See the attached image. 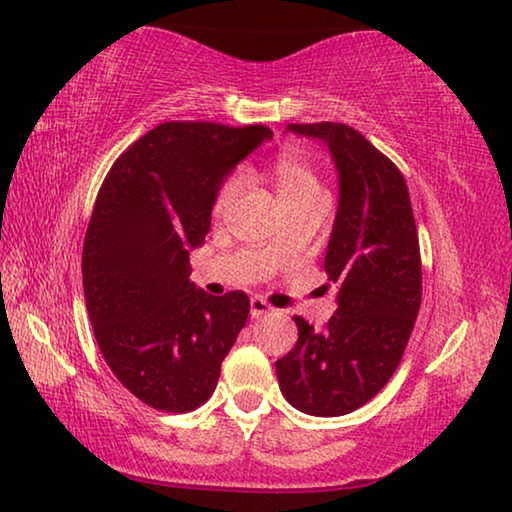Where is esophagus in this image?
Here are the masks:
<instances>
[{
  "label": "esophagus",
  "mask_w": 512,
  "mask_h": 512,
  "mask_svg": "<svg viewBox=\"0 0 512 512\" xmlns=\"http://www.w3.org/2000/svg\"><path fill=\"white\" fill-rule=\"evenodd\" d=\"M249 312H251V319H261L265 314L272 312V307L265 303L263 298H251L249 300Z\"/></svg>",
  "instance_id": "obj_1"
}]
</instances>
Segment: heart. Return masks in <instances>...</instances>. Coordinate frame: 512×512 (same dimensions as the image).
<instances>
[{"label":"heart","mask_w":512,"mask_h":512,"mask_svg":"<svg viewBox=\"0 0 512 512\" xmlns=\"http://www.w3.org/2000/svg\"><path fill=\"white\" fill-rule=\"evenodd\" d=\"M270 179L272 184H275L277 195L282 202L298 198V195L319 191V181L314 177L312 167L307 165L303 158L296 156V153H282V156L270 165ZM235 193H237V179L226 181L214 200V214L226 212L228 205L235 198Z\"/></svg>","instance_id":"b5f03b06"}]
</instances>
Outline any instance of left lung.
Listing matches in <instances>:
<instances>
[{
	"label": "left lung",
	"mask_w": 512,
	"mask_h": 512,
	"mask_svg": "<svg viewBox=\"0 0 512 512\" xmlns=\"http://www.w3.org/2000/svg\"><path fill=\"white\" fill-rule=\"evenodd\" d=\"M319 139L338 172V212L324 268L338 310L324 331L296 317L298 342L277 359L279 389L314 417L368 403L401 363L422 303V261L403 174L345 123L289 125Z\"/></svg>",
	"instance_id": "left-lung-1"
}]
</instances>
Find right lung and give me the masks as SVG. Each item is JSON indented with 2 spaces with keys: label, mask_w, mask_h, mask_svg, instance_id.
I'll list each match as a JSON object with an SVG mask.
<instances>
[{
  "label": "right lung",
  "mask_w": 512,
  "mask_h": 512,
  "mask_svg": "<svg viewBox=\"0 0 512 512\" xmlns=\"http://www.w3.org/2000/svg\"><path fill=\"white\" fill-rule=\"evenodd\" d=\"M268 139L265 125L160 123L97 193L81 263L88 317L118 382L151 408L205 403L247 324V293L195 289L188 254L205 244L223 181Z\"/></svg>",
  "instance_id": "add662e5"
}]
</instances>
